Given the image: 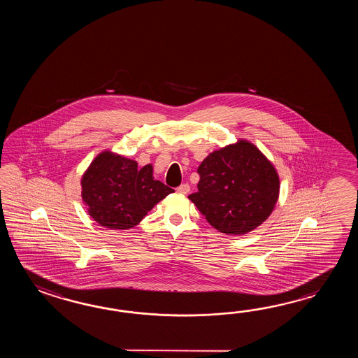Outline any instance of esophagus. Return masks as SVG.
Returning a JSON list of instances; mask_svg holds the SVG:
<instances>
[{
  "instance_id": "esophagus-1",
  "label": "esophagus",
  "mask_w": 358,
  "mask_h": 358,
  "mask_svg": "<svg viewBox=\"0 0 358 358\" xmlns=\"http://www.w3.org/2000/svg\"><path fill=\"white\" fill-rule=\"evenodd\" d=\"M190 187L188 184H182V185H179L178 188H176V192L178 193H180V194H187L188 192H189Z\"/></svg>"
}]
</instances>
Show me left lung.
<instances>
[{
    "instance_id": "8db88e82",
    "label": "left lung",
    "mask_w": 358,
    "mask_h": 358,
    "mask_svg": "<svg viewBox=\"0 0 358 358\" xmlns=\"http://www.w3.org/2000/svg\"><path fill=\"white\" fill-rule=\"evenodd\" d=\"M197 173L198 190L188 198L221 233L241 236L257 228L279 197L273 164L247 141L210 153Z\"/></svg>"
}]
</instances>
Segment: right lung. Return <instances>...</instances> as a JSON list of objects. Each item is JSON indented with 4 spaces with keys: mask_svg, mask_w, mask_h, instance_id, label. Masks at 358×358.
I'll use <instances>...</instances> for the list:
<instances>
[{
    "mask_svg": "<svg viewBox=\"0 0 358 358\" xmlns=\"http://www.w3.org/2000/svg\"><path fill=\"white\" fill-rule=\"evenodd\" d=\"M152 165L138 168L136 161L115 153H99L82 178V198L88 213L108 229L133 228L153 206L174 189L152 176Z\"/></svg>",
    "mask_w": 358,
    "mask_h": 358,
    "instance_id": "obj_1",
    "label": "right lung"
}]
</instances>
